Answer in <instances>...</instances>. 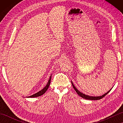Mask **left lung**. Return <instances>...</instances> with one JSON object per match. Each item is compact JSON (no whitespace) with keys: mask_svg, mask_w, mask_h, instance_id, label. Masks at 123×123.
Wrapping results in <instances>:
<instances>
[{"mask_svg":"<svg viewBox=\"0 0 123 123\" xmlns=\"http://www.w3.org/2000/svg\"><path fill=\"white\" fill-rule=\"evenodd\" d=\"M71 83H72V85L73 86V87H74V89L75 90V91H76L77 93H78V95H79V96H80V97H81L82 98H84V99H88V100H99V99H100L101 98H103V97H105L107 95V94L109 92V91H110L111 90V89L110 90H109L107 92H106V93L104 94L103 95H102L101 96H98V97L89 96L86 95H85V94H83V93L81 92L80 91H79V90L77 89L76 88L74 87V84H73V83H72V81H71Z\"/></svg>","mask_w":123,"mask_h":123,"instance_id":"left-lung-1","label":"left lung"}]
</instances>
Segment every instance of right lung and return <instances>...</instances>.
Listing matches in <instances>:
<instances>
[{
	"label": "right lung",
	"mask_w": 123,
	"mask_h": 123,
	"mask_svg": "<svg viewBox=\"0 0 123 123\" xmlns=\"http://www.w3.org/2000/svg\"><path fill=\"white\" fill-rule=\"evenodd\" d=\"M51 76L52 75L50 76V77H49V81L48 82V83H47L46 86H45V87H44L43 89H42L41 91H38V92L36 93L35 94H34V95H32V96H30L29 97H31V98H33V97H39L40 96H42V95H43V94L45 93L46 91H47V90H48V89L49 88V85H50V83H51Z\"/></svg>",
	"instance_id": "add662e5"
}]
</instances>
